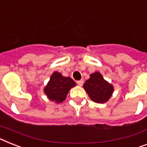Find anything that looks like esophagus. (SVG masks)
I'll list each match as a JSON object with an SVG mask.
<instances>
[{
  "mask_svg": "<svg viewBox=\"0 0 147 147\" xmlns=\"http://www.w3.org/2000/svg\"><path fill=\"white\" fill-rule=\"evenodd\" d=\"M77 84L79 86H82L83 85V84H84V80L82 79V80H79V81H78Z\"/></svg>",
  "mask_w": 147,
  "mask_h": 147,
  "instance_id": "1",
  "label": "esophagus"
}]
</instances>
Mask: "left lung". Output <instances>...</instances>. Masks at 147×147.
<instances>
[{"label": "left lung", "instance_id": "1", "mask_svg": "<svg viewBox=\"0 0 147 147\" xmlns=\"http://www.w3.org/2000/svg\"><path fill=\"white\" fill-rule=\"evenodd\" d=\"M83 88L89 97L97 103L107 102L114 90L113 86L107 82L98 71L90 75V78L86 81Z\"/></svg>", "mask_w": 147, "mask_h": 147}]
</instances>
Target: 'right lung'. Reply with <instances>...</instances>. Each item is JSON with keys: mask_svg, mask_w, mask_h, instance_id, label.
<instances>
[{"mask_svg": "<svg viewBox=\"0 0 147 147\" xmlns=\"http://www.w3.org/2000/svg\"><path fill=\"white\" fill-rule=\"evenodd\" d=\"M76 85L70 77H64L61 73L54 71L44 91L51 100L59 103L65 100L70 89Z\"/></svg>", "mask_w": 147, "mask_h": 147, "instance_id": "add662e5", "label": "right lung"}]
</instances>
